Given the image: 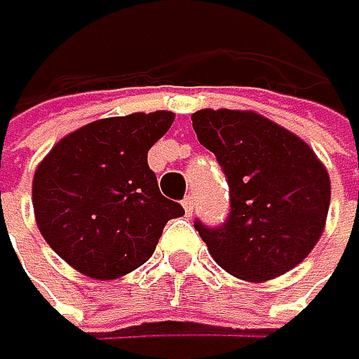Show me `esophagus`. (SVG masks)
Instances as JSON below:
<instances>
[{"label": "esophagus", "instance_id": "obj_1", "mask_svg": "<svg viewBox=\"0 0 359 359\" xmlns=\"http://www.w3.org/2000/svg\"><path fill=\"white\" fill-rule=\"evenodd\" d=\"M182 207H184V211H187V215H191V213H193V207H195V202H193V198H191V195H187V198L182 200Z\"/></svg>", "mask_w": 359, "mask_h": 359}]
</instances>
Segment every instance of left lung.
<instances>
[{
	"label": "left lung",
	"mask_w": 359,
	"mask_h": 359,
	"mask_svg": "<svg viewBox=\"0 0 359 359\" xmlns=\"http://www.w3.org/2000/svg\"><path fill=\"white\" fill-rule=\"evenodd\" d=\"M191 121L231 193L222 226L195 222L213 261L250 283L290 272L324 233L330 207L326 166L302 137L250 109H200Z\"/></svg>",
	"instance_id": "1"
}]
</instances>
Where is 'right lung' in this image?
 <instances>
[{
  "label": "right lung",
  "instance_id": "1",
  "mask_svg": "<svg viewBox=\"0 0 359 359\" xmlns=\"http://www.w3.org/2000/svg\"><path fill=\"white\" fill-rule=\"evenodd\" d=\"M166 109L98 118L62 137L33 175V211L51 250L81 274L112 281L144 265L170 218L148 150L168 133Z\"/></svg>",
  "mask_w": 359,
  "mask_h": 359
}]
</instances>
